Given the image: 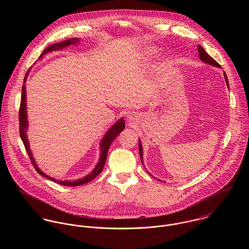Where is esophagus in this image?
I'll list each match as a JSON object with an SVG mask.
<instances>
[{
    "mask_svg": "<svg viewBox=\"0 0 249 249\" xmlns=\"http://www.w3.org/2000/svg\"><path fill=\"white\" fill-rule=\"evenodd\" d=\"M126 120H127L128 124L133 126V124H135V123H136V121H137V116H136V114L133 113V112L128 113L127 116H126Z\"/></svg>",
    "mask_w": 249,
    "mask_h": 249,
    "instance_id": "34e87169",
    "label": "esophagus"
}]
</instances>
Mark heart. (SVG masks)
<instances>
[{
  "label": "heart",
  "mask_w": 249,
  "mask_h": 249,
  "mask_svg": "<svg viewBox=\"0 0 249 249\" xmlns=\"http://www.w3.org/2000/svg\"><path fill=\"white\" fill-rule=\"evenodd\" d=\"M158 55H159L158 48H156L154 46H147L144 49H142L141 53L138 56V61L142 65H147L150 62H152ZM168 66H169V63L167 61H164L160 64L159 70L164 71L168 68Z\"/></svg>",
  "instance_id": "b5f03b06"
}]
</instances>
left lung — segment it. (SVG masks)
I'll return each instance as SVG.
<instances>
[{"label": "left lung", "instance_id": "8db88e82", "mask_svg": "<svg viewBox=\"0 0 249 249\" xmlns=\"http://www.w3.org/2000/svg\"><path fill=\"white\" fill-rule=\"evenodd\" d=\"M197 50H198V56H199V58H200V60L202 61V62H204V63H207V64H209V65H212L213 67H217V68H221L220 67V65L213 59L207 53H206V51L200 46V45H198L197 46ZM224 74V77H225V81H226V84H227V86H228V88H229V83H228V78H227V76H226V74H225V72L223 73ZM139 152H140V158H141V161H142V164L143 165V163H142V143H141V141H139Z\"/></svg>", "mask_w": 249, "mask_h": 249}]
</instances>
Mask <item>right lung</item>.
Listing matches in <instances>:
<instances>
[{"instance_id": "obj_1", "label": "right lung", "mask_w": 249, "mask_h": 249, "mask_svg": "<svg viewBox=\"0 0 249 249\" xmlns=\"http://www.w3.org/2000/svg\"><path fill=\"white\" fill-rule=\"evenodd\" d=\"M77 43H79V39L78 38H71V39H67L65 41H62V42H59V43H56V44H53V45H51L49 47H47L43 53H41V55L39 56V60L43 58V55H45L46 53H50V52H53V51H57V50H62V49H65V48H68L71 45H77ZM29 71H27L26 75H25V78H24V85L22 87V97H21V105H20V110H19V123H20V136H21V139L24 142V145L27 149V152L30 156V159L33 163V165L35 166L36 168V172L41 175L42 177L44 178H48L53 182H57L63 186H79V185H83L85 183H88L90 182L91 180H93L96 177H98L104 170V167L106 165V162H107V152H108V148L111 144V142H113L116 137L124 129L125 127V124H124V121L123 118H121L119 121H117L108 130H107V133L105 134L104 138L102 139L101 141V144H100V148H101V155H100V159H99V162L98 164L96 165L95 169L89 174L87 175L86 177L84 178H79V179H75V180H56L55 178H51L47 175H45L37 166L36 164V159L33 155V152L30 148V142L28 140V136H27V130H28V127H29V122H28V114H27V92H26V81H27V78H28V74H29Z\"/></svg>"}]
</instances>
